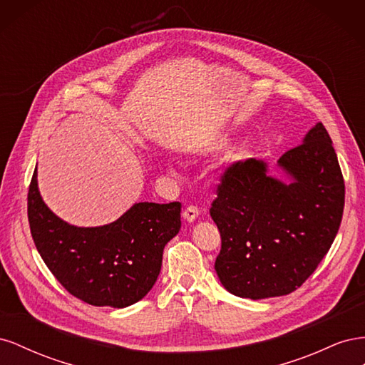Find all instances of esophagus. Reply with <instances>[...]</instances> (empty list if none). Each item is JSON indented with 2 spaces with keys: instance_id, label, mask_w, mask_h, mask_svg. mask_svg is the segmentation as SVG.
Listing matches in <instances>:
<instances>
[{
  "instance_id": "1",
  "label": "esophagus",
  "mask_w": 365,
  "mask_h": 365,
  "mask_svg": "<svg viewBox=\"0 0 365 365\" xmlns=\"http://www.w3.org/2000/svg\"><path fill=\"white\" fill-rule=\"evenodd\" d=\"M197 216H200V210H197L195 205H189L184 208L182 217L187 220V222H195Z\"/></svg>"
}]
</instances>
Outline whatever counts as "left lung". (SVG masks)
I'll return each mask as SVG.
<instances>
[{"label": "left lung", "mask_w": 365, "mask_h": 365, "mask_svg": "<svg viewBox=\"0 0 365 365\" xmlns=\"http://www.w3.org/2000/svg\"><path fill=\"white\" fill-rule=\"evenodd\" d=\"M289 182L250 158L220 178L210 216L222 247L215 269L242 298L286 295L307 280L330 250L344 210V180L323 123L277 161Z\"/></svg>", "instance_id": "8db88e82"}]
</instances>
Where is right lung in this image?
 <instances>
[{
	"instance_id": "right-lung-1",
	"label": "right lung",
	"mask_w": 365,
	"mask_h": 365,
	"mask_svg": "<svg viewBox=\"0 0 365 365\" xmlns=\"http://www.w3.org/2000/svg\"><path fill=\"white\" fill-rule=\"evenodd\" d=\"M33 242L58 282L93 306L128 307L155 284L163 250L181 228V204L137 202L102 227H76L42 201L35 169L29 189Z\"/></svg>"
}]
</instances>
